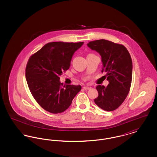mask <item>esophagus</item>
Instances as JSON below:
<instances>
[{
  "mask_svg": "<svg viewBox=\"0 0 157 157\" xmlns=\"http://www.w3.org/2000/svg\"><path fill=\"white\" fill-rule=\"evenodd\" d=\"M83 89L85 90H90V88L88 87V86H83Z\"/></svg>",
  "mask_w": 157,
  "mask_h": 157,
  "instance_id": "1",
  "label": "esophagus"
}]
</instances>
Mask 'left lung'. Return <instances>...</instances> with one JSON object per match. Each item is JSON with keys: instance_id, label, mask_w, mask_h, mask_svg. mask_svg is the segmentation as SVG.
<instances>
[{"instance_id": "left-lung-1", "label": "left lung", "mask_w": 157, "mask_h": 157, "mask_svg": "<svg viewBox=\"0 0 157 157\" xmlns=\"http://www.w3.org/2000/svg\"><path fill=\"white\" fill-rule=\"evenodd\" d=\"M87 45L101 56L102 72L106 73L109 81L106 87L97 86L98 97L95 103L104 111H114L125 101L131 88L132 62L130 54L124 45L105 39L91 41Z\"/></svg>"}]
</instances>
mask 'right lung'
<instances>
[{
    "label": "right lung",
    "instance_id": "obj_1",
    "mask_svg": "<svg viewBox=\"0 0 157 157\" xmlns=\"http://www.w3.org/2000/svg\"><path fill=\"white\" fill-rule=\"evenodd\" d=\"M83 44L50 42L28 60L25 76L29 89L38 104L48 112H64L81 90V85H63L59 76L69 68L74 53Z\"/></svg>",
    "mask_w": 157,
    "mask_h": 157
}]
</instances>
